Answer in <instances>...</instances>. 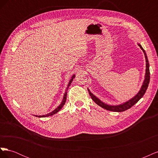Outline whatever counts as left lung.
<instances>
[{
  "instance_id": "1",
  "label": "left lung",
  "mask_w": 158,
  "mask_h": 158,
  "mask_svg": "<svg viewBox=\"0 0 158 158\" xmlns=\"http://www.w3.org/2000/svg\"><path fill=\"white\" fill-rule=\"evenodd\" d=\"M138 45L140 46V47L141 48V49L142 50V51L144 52V55H145V58H146V76H145V80L144 82L143 83L142 86L140 90V92L138 93V94L136 95H135V97L133 98H132L131 100H129L128 102L124 103L121 105H118V106H109V105H107L106 103H103L102 101L95 96L94 94H92V93L90 92V91L88 89V92H89V94L90 95L91 98L93 99V101L98 104L99 106L102 107L103 109H106V110H108V111H114V112H122V111H125L126 110L130 109L131 107H132L134 105L136 104L139 100L143 97V95H144L148 87V84H149L150 82V69H149V63H148V57L146 55V53L145 51L144 50V49L142 48V46L138 44Z\"/></svg>"
}]
</instances>
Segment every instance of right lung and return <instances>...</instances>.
<instances>
[{
    "mask_svg": "<svg viewBox=\"0 0 158 158\" xmlns=\"http://www.w3.org/2000/svg\"><path fill=\"white\" fill-rule=\"evenodd\" d=\"M74 77H75V76L74 75H73V76H72V78L70 79V82H69V84H68V86H67V88H66V92H65V93H64V98H63V102H62V103H60V106L57 107L56 109H55L53 111H52L51 113H48V114H45V115H40V116H37V115H35V117H49V116H51V115H52V114H55V113H56L57 112H59L60 110L62 109V107H63V106L64 105V103H65V102H66V95H67V91H68V89H69V87L70 86V85L71 84V83H72V82H73V79L74 78Z\"/></svg>",
    "mask_w": 158,
    "mask_h": 158,
    "instance_id": "obj_1",
    "label": "right lung"
}]
</instances>
